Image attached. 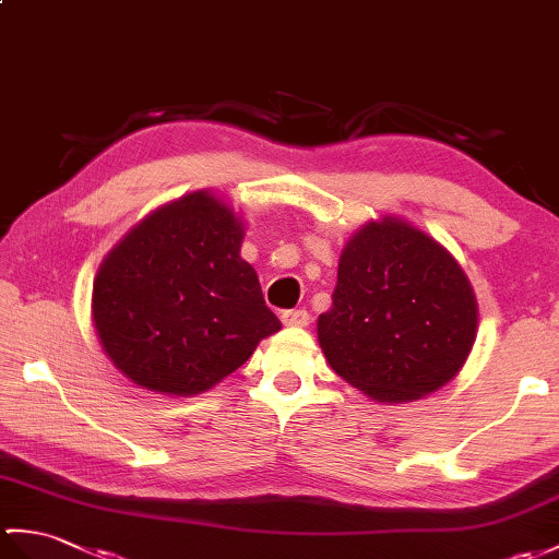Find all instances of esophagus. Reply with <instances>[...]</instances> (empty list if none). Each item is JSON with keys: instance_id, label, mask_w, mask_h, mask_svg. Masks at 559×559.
Wrapping results in <instances>:
<instances>
[{"instance_id": "esophagus-1", "label": "esophagus", "mask_w": 559, "mask_h": 559, "mask_svg": "<svg viewBox=\"0 0 559 559\" xmlns=\"http://www.w3.org/2000/svg\"><path fill=\"white\" fill-rule=\"evenodd\" d=\"M281 321L285 323V326L302 329L309 323V311L307 309H285V311H281Z\"/></svg>"}]
</instances>
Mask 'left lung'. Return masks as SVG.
<instances>
[{
  "label": "left lung",
  "mask_w": 559,
  "mask_h": 559,
  "mask_svg": "<svg viewBox=\"0 0 559 559\" xmlns=\"http://www.w3.org/2000/svg\"><path fill=\"white\" fill-rule=\"evenodd\" d=\"M476 323L457 259L407 221L383 216L347 240L317 333L343 381L376 402H409L455 379Z\"/></svg>",
  "instance_id": "left-lung-1"
}]
</instances>
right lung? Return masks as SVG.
Returning <instances> with one entry per match:
<instances>
[{"label": "right lung", "mask_w": 559, "mask_h": 559, "mask_svg": "<svg viewBox=\"0 0 559 559\" xmlns=\"http://www.w3.org/2000/svg\"><path fill=\"white\" fill-rule=\"evenodd\" d=\"M245 226L210 190L159 206L104 257L93 285L102 349L135 385L198 395L281 331L257 271L240 257Z\"/></svg>", "instance_id": "right-lung-1"}]
</instances>
